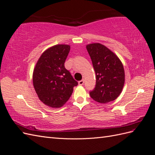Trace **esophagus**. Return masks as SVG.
I'll return each instance as SVG.
<instances>
[{"label": "esophagus", "instance_id": "esophagus-1", "mask_svg": "<svg viewBox=\"0 0 155 155\" xmlns=\"http://www.w3.org/2000/svg\"><path fill=\"white\" fill-rule=\"evenodd\" d=\"M78 84L81 85V86L84 84V80H83V79H82V80H81V81H80L78 82Z\"/></svg>", "mask_w": 155, "mask_h": 155}]
</instances>
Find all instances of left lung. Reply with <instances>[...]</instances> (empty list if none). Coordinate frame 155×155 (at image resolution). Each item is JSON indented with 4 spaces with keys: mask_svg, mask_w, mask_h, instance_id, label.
Here are the masks:
<instances>
[{
    "mask_svg": "<svg viewBox=\"0 0 155 155\" xmlns=\"http://www.w3.org/2000/svg\"><path fill=\"white\" fill-rule=\"evenodd\" d=\"M96 74L95 88L90 96L95 101L106 104L116 100L121 94L125 82L124 66L120 59L100 44L86 46Z\"/></svg>",
    "mask_w": 155,
    "mask_h": 155,
    "instance_id": "8db88e82",
    "label": "left lung"
}]
</instances>
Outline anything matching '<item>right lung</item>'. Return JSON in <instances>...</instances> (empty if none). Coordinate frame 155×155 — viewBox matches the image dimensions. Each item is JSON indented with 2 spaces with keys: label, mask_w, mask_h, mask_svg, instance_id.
I'll return each mask as SVG.
<instances>
[{
  "label": "right lung",
  "mask_w": 155,
  "mask_h": 155,
  "mask_svg": "<svg viewBox=\"0 0 155 155\" xmlns=\"http://www.w3.org/2000/svg\"><path fill=\"white\" fill-rule=\"evenodd\" d=\"M68 45H56L42 53L34 70L33 84L39 100L52 107L63 106L78 82L64 67Z\"/></svg>",
  "instance_id": "obj_1"
}]
</instances>
